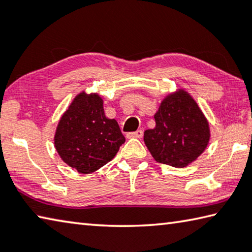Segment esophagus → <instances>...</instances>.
<instances>
[{"mask_svg": "<svg viewBox=\"0 0 252 252\" xmlns=\"http://www.w3.org/2000/svg\"><path fill=\"white\" fill-rule=\"evenodd\" d=\"M142 135H143V131L142 130H138V131H135V132H130V133L126 134L127 138H136V139L142 138Z\"/></svg>", "mask_w": 252, "mask_h": 252, "instance_id": "obj_1", "label": "esophagus"}]
</instances>
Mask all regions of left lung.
<instances>
[{
    "instance_id": "1",
    "label": "left lung",
    "mask_w": 252,
    "mask_h": 252,
    "mask_svg": "<svg viewBox=\"0 0 252 252\" xmlns=\"http://www.w3.org/2000/svg\"><path fill=\"white\" fill-rule=\"evenodd\" d=\"M156 127L144 131V143L159 163L185 168L207 148L210 129L189 93L179 90L165 96L155 114Z\"/></svg>"
}]
</instances>
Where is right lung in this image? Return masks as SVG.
<instances>
[{"mask_svg": "<svg viewBox=\"0 0 252 252\" xmlns=\"http://www.w3.org/2000/svg\"><path fill=\"white\" fill-rule=\"evenodd\" d=\"M126 141L118 122L105 117L96 93H80L60 120L54 146L61 159L83 174L94 172L113 159Z\"/></svg>", "mask_w": 252, "mask_h": 252, "instance_id": "right-lung-1", "label": "right lung"}]
</instances>
